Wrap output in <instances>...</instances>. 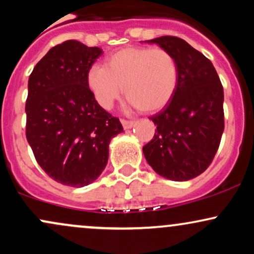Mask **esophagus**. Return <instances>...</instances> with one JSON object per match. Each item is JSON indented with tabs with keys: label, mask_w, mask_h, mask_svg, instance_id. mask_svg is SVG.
Listing matches in <instances>:
<instances>
[{
	"label": "esophagus",
	"mask_w": 254,
	"mask_h": 254,
	"mask_svg": "<svg viewBox=\"0 0 254 254\" xmlns=\"http://www.w3.org/2000/svg\"><path fill=\"white\" fill-rule=\"evenodd\" d=\"M122 124H123V127L125 130L131 129V127L135 125V122L133 121H127V119H122Z\"/></svg>",
	"instance_id": "esophagus-1"
}]
</instances>
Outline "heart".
<instances>
[{"mask_svg":"<svg viewBox=\"0 0 254 254\" xmlns=\"http://www.w3.org/2000/svg\"><path fill=\"white\" fill-rule=\"evenodd\" d=\"M178 75L177 61L171 52L160 48L129 46L110 55L105 65L90 66L87 86L105 110H110L124 90L131 106L155 112L173 97Z\"/></svg>","mask_w":254,"mask_h":254,"instance_id":"heart-1","label":"heart"}]
</instances>
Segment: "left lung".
<instances>
[{"instance_id":"left-lung-1","label":"left lung","mask_w":254,"mask_h":254,"mask_svg":"<svg viewBox=\"0 0 254 254\" xmlns=\"http://www.w3.org/2000/svg\"><path fill=\"white\" fill-rule=\"evenodd\" d=\"M173 55L178 84L164 110L150 117L156 125L143 154L166 179L186 182L202 174L214 160L224 129L223 87L210 61L182 38L148 40Z\"/></svg>"}]
</instances>
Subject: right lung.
I'll return each mask as SVG.
<instances>
[{
    "instance_id": "obj_1",
    "label": "right lung",
    "mask_w": 254,
    "mask_h": 254,
    "mask_svg": "<svg viewBox=\"0 0 254 254\" xmlns=\"http://www.w3.org/2000/svg\"><path fill=\"white\" fill-rule=\"evenodd\" d=\"M99 48L66 40L49 50L31 72L26 100V137L49 177L71 188L89 185L103 173L121 122L95 101L87 72Z\"/></svg>"
}]
</instances>
